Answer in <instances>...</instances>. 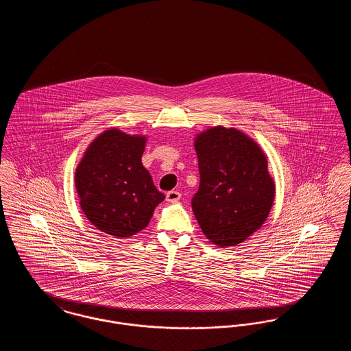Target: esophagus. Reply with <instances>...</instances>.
Returning a JSON list of instances; mask_svg holds the SVG:
<instances>
[{
    "instance_id": "esophagus-1",
    "label": "esophagus",
    "mask_w": 351,
    "mask_h": 351,
    "mask_svg": "<svg viewBox=\"0 0 351 351\" xmlns=\"http://www.w3.org/2000/svg\"><path fill=\"white\" fill-rule=\"evenodd\" d=\"M180 197H182V195L178 191H169V192H167V195H166V200L168 202H178V201L180 200Z\"/></svg>"
}]
</instances>
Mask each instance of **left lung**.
Segmentation results:
<instances>
[{"label": "left lung", "mask_w": 351, "mask_h": 351, "mask_svg": "<svg viewBox=\"0 0 351 351\" xmlns=\"http://www.w3.org/2000/svg\"><path fill=\"white\" fill-rule=\"evenodd\" d=\"M200 186L192 210L202 233L219 247L234 246L266 221L275 197L267 159L246 134L223 126L195 142Z\"/></svg>", "instance_id": "1"}]
</instances>
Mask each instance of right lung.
I'll return each mask as SVG.
<instances>
[{"label": "right lung", "mask_w": 351, "mask_h": 351, "mask_svg": "<svg viewBox=\"0 0 351 351\" xmlns=\"http://www.w3.org/2000/svg\"><path fill=\"white\" fill-rule=\"evenodd\" d=\"M145 136L106 130L88 147L75 184L84 215L99 230L132 237L145 229L165 195L142 165Z\"/></svg>", "instance_id": "obj_1"}]
</instances>
